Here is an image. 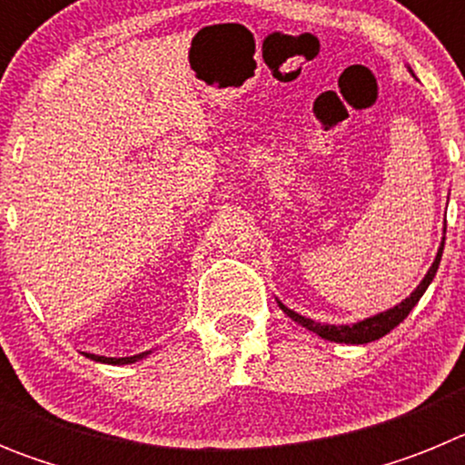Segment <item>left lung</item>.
Returning a JSON list of instances; mask_svg holds the SVG:
<instances>
[{"instance_id":"obj_1","label":"left lung","mask_w":465,"mask_h":465,"mask_svg":"<svg viewBox=\"0 0 465 465\" xmlns=\"http://www.w3.org/2000/svg\"><path fill=\"white\" fill-rule=\"evenodd\" d=\"M410 74H412V69H410ZM442 249H445V237H442L440 249H438V253H435L433 265H430L429 272L424 274V279L419 282V286L412 291V293L408 295V298L402 300V302H398V305L389 307V310L380 312V314H372V316H368V319H361V322H356V323H342V326H335V323L312 322V319H307V316H302V314H298V312L289 310V307L283 305L282 300H277V302H279V307H282V310H283V314L291 316V319H293L295 323H300V326L307 328V331L316 332L319 338L331 340V342H340V344H368V342H375V340L384 338L386 332H391L393 328H396L398 323H401L402 319H405V316L410 314V312H412V307L417 305L419 298H421V295L426 293V289H429V283L433 282L435 272H438V265H440Z\"/></svg>"}]
</instances>
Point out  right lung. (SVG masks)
Instances as JSON below:
<instances>
[{
    "instance_id": "right-lung-1",
    "label": "right lung",
    "mask_w": 465,
    "mask_h": 465,
    "mask_svg": "<svg viewBox=\"0 0 465 465\" xmlns=\"http://www.w3.org/2000/svg\"><path fill=\"white\" fill-rule=\"evenodd\" d=\"M151 351H142V354L134 356H123V359H109V356H97V354H85L90 361H97V363H109V365H127V363H137V361L146 359Z\"/></svg>"
}]
</instances>
